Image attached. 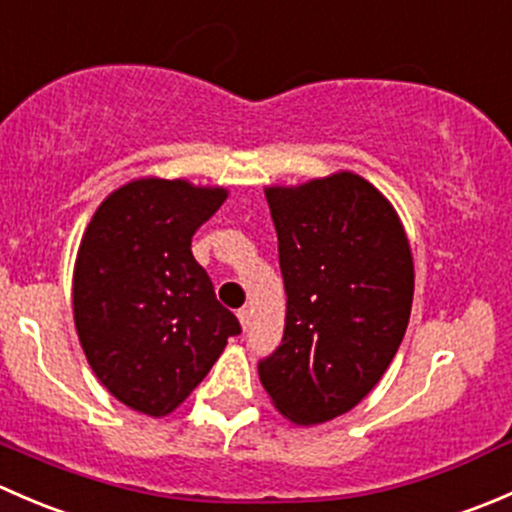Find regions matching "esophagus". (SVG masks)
<instances>
[{"label": "esophagus", "mask_w": 512, "mask_h": 512, "mask_svg": "<svg viewBox=\"0 0 512 512\" xmlns=\"http://www.w3.org/2000/svg\"><path fill=\"white\" fill-rule=\"evenodd\" d=\"M237 319H240V327H242V332H247V329H250V322H252V312H250V309H245V307H242L240 312H237Z\"/></svg>", "instance_id": "1"}]
</instances>
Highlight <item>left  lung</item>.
<instances>
[{"instance_id":"8db88e82","label":"left lung","mask_w":512,"mask_h":512,"mask_svg":"<svg viewBox=\"0 0 512 512\" xmlns=\"http://www.w3.org/2000/svg\"><path fill=\"white\" fill-rule=\"evenodd\" d=\"M287 319L260 361L275 409L297 426L352 411L399 352L414 302V257L399 213L352 170L267 185Z\"/></svg>"}]
</instances>
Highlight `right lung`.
I'll return each mask as SVG.
<instances>
[{
    "instance_id": "add662e5",
    "label": "right lung",
    "mask_w": 512,
    "mask_h": 512,
    "mask_svg": "<svg viewBox=\"0 0 512 512\" xmlns=\"http://www.w3.org/2000/svg\"><path fill=\"white\" fill-rule=\"evenodd\" d=\"M225 198L223 185L148 175L113 190L81 237L76 334L98 381L138 414H173L240 334L190 250Z\"/></svg>"
}]
</instances>
